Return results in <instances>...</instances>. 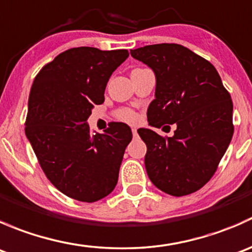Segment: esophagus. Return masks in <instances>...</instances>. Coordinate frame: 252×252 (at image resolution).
Here are the masks:
<instances>
[{
    "label": "esophagus",
    "mask_w": 252,
    "mask_h": 252,
    "mask_svg": "<svg viewBox=\"0 0 252 252\" xmlns=\"http://www.w3.org/2000/svg\"><path fill=\"white\" fill-rule=\"evenodd\" d=\"M131 131H133V135H134V136L138 135V130H136V128H133V129H131Z\"/></svg>",
    "instance_id": "34e87169"
}]
</instances>
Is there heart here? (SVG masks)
<instances>
[{"instance_id":"obj_1","label":"heart","mask_w":252,"mask_h":252,"mask_svg":"<svg viewBox=\"0 0 252 252\" xmlns=\"http://www.w3.org/2000/svg\"><path fill=\"white\" fill-rule=\"evenodd\" d=\"M118 117L121 119H123V121L126 122H130V123H133V122H135L136 119H138V116H136L135 113H134L133 111L130 110H122L118 112Z\"/></svg>"}]
</instances>
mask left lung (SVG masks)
Returning <instances> with one entry per match:
<instances>
[{"mask_svg":"<svg viewBox=\"0 0 252 252\" xmlns=\"http://www.w3.org/2000/svg\"><path fill=\"white\" fill-rule=\"evenodd\" d=\"M130 55L151 68L156 78L149 124L177 126L167 139L152 129L138 130L147 146V175L166 194H191L212 178L232 140L229 93L216 68L182 45H149L130 50Z\"/></svg>","mask_w":252,"mask_h":252,"instance_id":"left-lung-1","label":"left lung"}]
</instances>
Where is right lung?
I'll return each mask as SVG.
<instances>
[{"label":"right lung","instance_id":"add662e5","mask_svg":"<svg viewBox=\"0 0 252 252\" xmlns=\"http://www.w3.org/2000/svg\"><path fill=\"white\" fill-rule=\"evenodd\" d=\"M128 57L126 50L70 48L32 83L25 135L48 180L78 201H98L118 182L131 129L113 123L105 133H91L86 121L94 106L103 103L112 73Z\"/></svg>","mask_w":252,"mask_h":252}]
</instances>
